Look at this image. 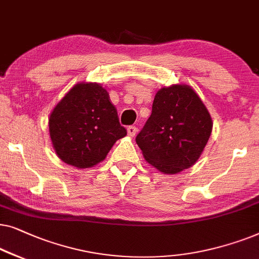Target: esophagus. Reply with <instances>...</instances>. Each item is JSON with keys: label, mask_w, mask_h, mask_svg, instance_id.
Masks as SVG:
<instances>
[{"label": "esophagus", "mask_w": 259, "mask_h": 259, "mask_svg": "<svg viewBox=\"0 0 259 259\" xmlns=\"http://www.w3.org/2000/svg\"><path fill=\"white\" fill-rule=\"evenodd\" d=\"M126 131H128L129 136L134 137L135 135H136V133H137V128H136V126H134V125H129L128 128H126Z\"/></svg>", "instance_id": "34e87169"}]
</instances>
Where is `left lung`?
Listing matches in <instances>:
<instances>
[{
	"instance_id": "obj_1",
	"label": "left lung",
	"mask_w": 259,
	"mask_h": 259,
	"mask_svg": "<svg viewBox=\"0 0 259 259\" xmlns=\"http://www.w3.org/2000/svg\"><path fill=\"white\" fill-rule=\"evenodd\" d=\"M212 130L210 114L189 85H171L156 94L150 117L136 136L145 161L164 174L196 163Z\"/></svg>"
}]
</instances>
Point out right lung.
<instances>
[{"label":"right lung","instance_id":"1","mask_svg":"<svg viewBox=\"0 0 259 259\" xmlns=\"http://www.w3.org/2000/svg\"><path fill=\"white\" fill-rule=\"evenodd\" d=\"M49 133L58 157L83 169L103 161L126 130L107 90L97 83H79L53 110Z\"/></svg>","mask_w":259,"mask_h":259}]
</instances>
